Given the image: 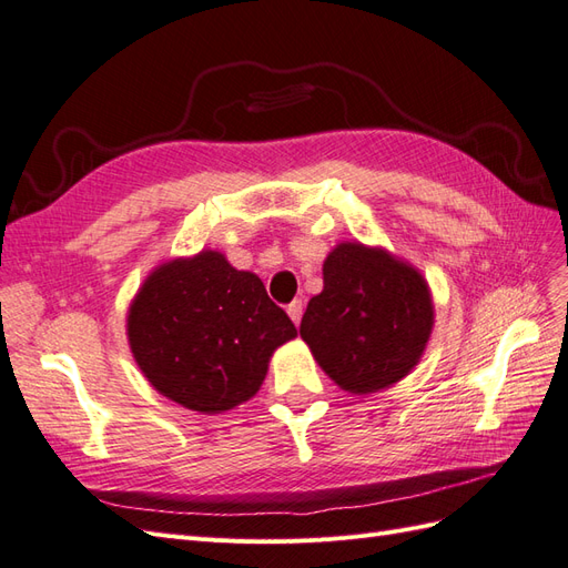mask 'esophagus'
Here are the masks:
<instances>
[{
    "mask_svg": "<svg viewBox=\"0 0 568 568\" xmlns=\"http://www.w3.org/2000/svg\"><path fill=\"white\" fill-rule=\"evenodd\" d=\"M302 312H304V302L302 300H293V302L287 304V314L295 322V326L302 322Z\"/></svg>",
    "mask_w": 568,
    "mask_h": 568,
    "instance_id": "esophagus-1",
    "label": "esophagus"
}]
</instances>
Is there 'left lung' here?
Instances as JSON below:
<instances>
[{"instance_id":"8db88e82","label":"left lung","mask_w":568,"mask_h":568,"mask_svg":"<svg viewBox=\"0 0 568 568\" xmlns=\"http://www.w3.org/2000/svg\"><path fill=\"white\" fill-rule=\"evenodd\" d=\"M434 304L423 273L379 246L341 242L300 336L333 382L365 396L394 386L423 357Z\"/></svg>"}]
</instances>
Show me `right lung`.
<instances>
[{
  "label": "right lung",
  "instance_id": "add662e5",
  "mask_svg": "<svg viewBox=\"0 0 568 568\" xmlns=\"http://www.w3.org/2000/svg\"><path fill=\"white\" fill-rule=\"evenodd\" d=\"M126 336L145 379L196 413H223L261 388L275 347L297 336L258 275L221 252L160 264L134 297Z\"/></svg>",
  "mask_w": 568,
  "mask_h": 568
}]
</instances>
